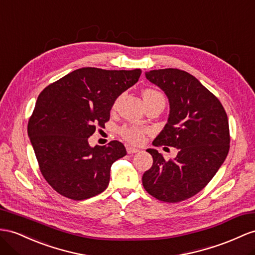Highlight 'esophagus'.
I'll return each instance as SVG.
<instances>
[{"label":"esophagus","mask_w":255,"mask_h":255,"mask_svg":"<svg viewBox=\"0 0 255 255\" xmlns=\"http://www.w3.org/2000/svg\"><path fill=\"white\" fill-rule=\"evenodd\" d=\"M126 149H127V153L128 154H134V153H138L139 152L138 148H135L133 146H130V145H127Z\"/></svg>","instance_id":"obj_1"}]
</instances>
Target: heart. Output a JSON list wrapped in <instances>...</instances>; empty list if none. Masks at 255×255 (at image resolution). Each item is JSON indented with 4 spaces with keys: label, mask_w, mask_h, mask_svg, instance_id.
I'll use <instances>...</instances> for the list:
<instances>
[{
    "label": "heart",
    "mask_w": 255,
    "mask_h": 255,
    "mask_svg": "<svg viewBox=\"0 0 255 255\" xmlns=\"http://www.w3.org/2000/svg\"><path fill=\"white\" fill-rule=\"evenodd\" d=\"M142 97L144 102L155 100V99H164V97L159 93V91L146 88L143 90ZM146 133V130L144 128H141L133 125H125L120 128V134L123 136L126 141L132 143V144H139L144 139V135Z\"/></svg>",
    "instance_id": "1"
}]
</instances>
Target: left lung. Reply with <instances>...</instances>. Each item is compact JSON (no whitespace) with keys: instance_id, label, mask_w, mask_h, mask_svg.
I'll list each match as a JSON object with an SVG mask.
<instances>
[{"instance_id":"1","label":"left lung","mask_w":255,"mask_h":255,"mask_svg":"<svg viewBox=\"0 0 255 255\" xmlns=\"http://www.w3.org/2000/svg\"><path fill=\"white\" fill-rule=\"evenodd\" d=\"M145 77L168 98L167 124L154 146L178 148L175 158L165 160L157 149L147 148L153 165L142 184L156 199L179 202L200 192L218 172L230 151V127L219 99L195 76L178 69L145 72Z\"/></svg>"}]
</instances>
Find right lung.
<instances>
[{"mask_svg": "<svg viewBox=\"0 0 255 255\" xmlns=\"http://www.w3.org/2000/svg\"><path fill=\"white\" fill-rule=\"evenodd\" d=\"M134 70L77 69L38 96L28 134L43 177L56 192L73 200L102 193L111 166L127 154L122 142L90 146L97 126L104 127L124 91L139 81Z\"/></svg>", "mask_w": 255, "mask_h": 255, "instance_id": "obj_1", "label": "right lung"}]
</instances>
